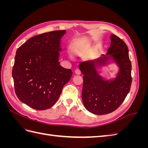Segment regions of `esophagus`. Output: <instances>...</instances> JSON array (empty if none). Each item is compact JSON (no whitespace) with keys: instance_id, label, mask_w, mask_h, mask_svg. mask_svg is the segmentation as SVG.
<instances>
[{"instance_id":"34e87169","label":"esophagus","mask_w":148,"mask_h":148,"mask_svg":"<svg viewBox=\"0 0 148 148\" xmlns=\"http://www.w3.org/2000/svg\"><path fill=\"white\" fill-rule=\"evenodd\" d=\"M75 73L77 74V75H80V74H81V71H80V70L79 69H76L75 71Z\"/></svg>"}]
</instances>
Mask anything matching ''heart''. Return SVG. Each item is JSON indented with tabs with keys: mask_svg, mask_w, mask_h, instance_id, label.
Masks as SVG:
<instances>
[{
	"mask_svg": "<svg viewBox=\"0 0 148 148\" xmlns=\"http://www.w3.org/2000/svg\"><path fill=\"white\" fill-rule=\"evenodd\" d=\"M77 52H78V49H77Z\"/></svg>",
	"mask_w": 148,
	"mask_h": 148,
	"instance_id": "heart-1",
	"label": "heart"
}]
</instances>
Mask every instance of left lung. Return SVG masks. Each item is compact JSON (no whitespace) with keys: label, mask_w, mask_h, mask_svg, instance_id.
I'll list each match as a JSON object with an SVG mask.
<instances>
[{"label":"left lung","mask_w":148,"mask_h":148,"mask_svg":"<svg viewBox=\"0 0 148 148\" xmlns=\"http://www.w3.org/2000/svg\"><path fill=\"white\" fill-rule=\"evenodd\" d=\"M110 39L108 56L82 62L79 66L83 75V104L89 112L96 115L107 114L118 109L130 90L132 82V63L127 44L115 35L112 34ZM110 56L119 66L120 71L117 78L109 82L98 75L95 66L104 63Z\"/></svg>","instance_id":"8db88e82"}]
</instances>
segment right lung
I'll return each mask as SVG.
<instances>
[{
	"instance_id": "add662e5",
	"label": "right lung",
	"mask_w": 148,
	"mask_h": 148,
	"mask_svg": "<svg viewBox=\"0 0 148 148\" xmlns=\"http://www.w3.org/2000/svg\"><path fill=\"white\" fill-rule=\"evenodd\" d=\"M65 30L29 39L16 52L12 77L18 98L36 110L50 108L59 99L73 72L59 62L60 41Z\"/></svg>"
}]
</instances>
